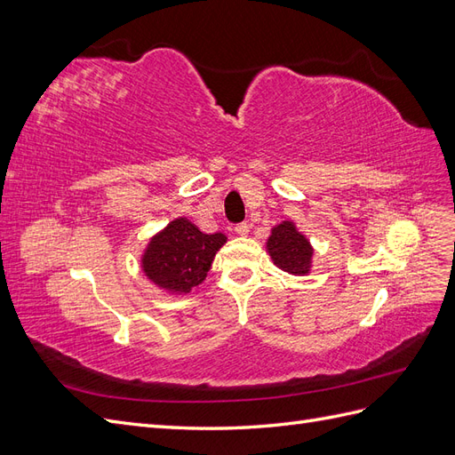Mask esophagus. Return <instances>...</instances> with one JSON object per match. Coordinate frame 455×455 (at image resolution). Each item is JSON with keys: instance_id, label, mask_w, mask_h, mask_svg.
I'll return each instance as SVG.
<instances>
[{"instance_id": "34e87169", "label": "esophagus", "mask_w": 455, "mask_h": 455, "mask_svg": "<svg viewBox=\"0 0 455 455\" xmlns=\"http://www.w3.org/2000/svg\"><path fill=\"white\" fill-rule=\"evenodd\" d=\"M249 231H251V226L246 224V222H243V224H237V226H235V233H237L239 237H246V235H249Z\"/></svg>"}]
</instances>
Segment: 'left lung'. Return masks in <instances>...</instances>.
<instances>
[{
  "instance_id": "obj_1",
  "label": "left lung",
  "mask_w": 455,
  "mask_h": 455,
  "mask_svg": "<svg viewBox=\"0 0 455 455\" xmlns=\"http://www.w3.org/2000/svg\"><path fill=\"white\" fill-rule=\"evenodd\" d=\"M266 251L279 269L304 277L313 267V244L301 233L292 220L273 226L266 241Z\"/></svg>"
}]
</instances>
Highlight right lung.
Returning <instances> with one entry per match:
<instances>
[{"instance_id": "add662e5", "label": "right lung", "mask_w": 455, "mask_h": 455, "mask_svg": "<svg viewBox=\"0 0 455 455\" xmlns=\"http://www.w3.org/2000/svg\"><path fill=\"white\" fill-rule=\"evenodd\" d=\"M226 241L224 233H203L188 218H174L149 239L140 266L163 292L189 294L206 279L216 252Z\"/></svg>"}]
</instances>
